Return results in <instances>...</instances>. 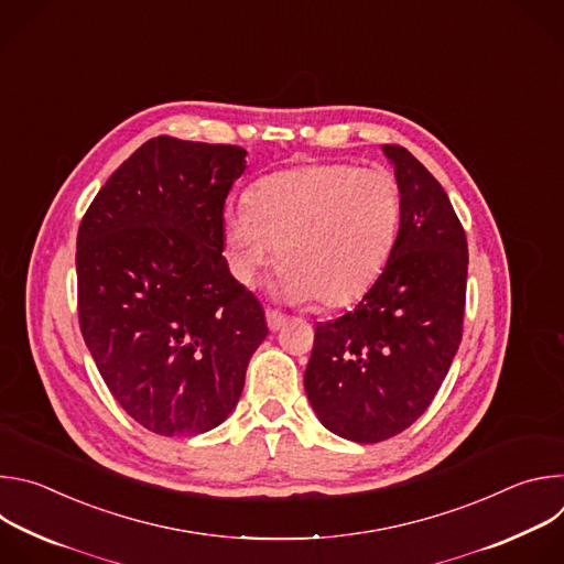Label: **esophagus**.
I'll return each instance as SVG.
<instances>
[{
	"mask_svg": "<svg viewBox=\"0 0 564 564\" xmlns=\"http://www.w3.org/2000/svg\"><path fill=\"white\" fill-rule=\"evenodd\" d=\"M265 318H268V328H270L272 333L281 330V328L285 326V321H288V316L281 314V312H276V310H268V312H265Z\"/></svg>",
	"mask_w": 564,
	"mask_h": 564,
	"instance_id": "34e87169",
	"label": "esophagus"
}]
</instances>
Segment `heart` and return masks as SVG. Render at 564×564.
I'll return each instance as SVG.
<instances>
[{
  "label": "heart",
  "instance_id": "b5f03b06",
  "mask_svg": "<svg viewBox=\"0 0 564 564\" xmlns=\"http://www.w3.org/2000/svg\"><path fill=\"white\" fill-rule=\"evenodd\" d=\"M401 225V194L386 170L307 163L274 172L248 194V207L223 218L234 276L254 288L281 263L279 294L292 303L316 299L337 310L361 299L381 274Z\"/></svg>",
  "mask_w": 564,
  "mask_h": 564
}]
</instances>
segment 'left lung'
<instances>
[{"label":"left lung","mask_w":564,"mask_h":564,"mask_svg":"<svg viewBox=\"0 0 564 564\" xmlns=\"http://www.w3.org/2000/svg\"><path fill=\"white\" fill-rule=\"evenodd\" d=\"M381 149L401 194L394 248L352 312L316 324L303 375L321 424L357 444L399 435L431 406L466 303L468 246L446 192L409 149Z\"/></svg>","instance_id":"8db88e82"}]
</instances>
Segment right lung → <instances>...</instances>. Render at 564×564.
<instances>
[{"mask_svg": "<svg viewBox=\"0 0 564 564\" xmlns=\"http://www.w3.org/2000/svg\"><path fill=\"white\" fill-rule=\"evenodd\" d=\"M246 155L234 144L151 138L79 223V330L118 404L155 435L189 437L225 422L268 337L259 299L223 257V207Z\"/></svg>", "mask_w": 564, "mask_h": 564, "instance_id": "1", "label": "right lung"}]
</instances>
